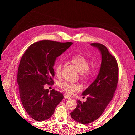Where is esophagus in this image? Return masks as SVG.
Wrapping results in <instances>:
<instances>
[{"instance_id": "obj_1", "label": "esophagus", "mask_w": 135, "mask_h": 135, "mask_svg": "<svg viewBox=\"0 0 135 135\" xmlns=\"http://www.w3.org/2000/svg\"><path fill=\"white\" fill-rule=\"evenodd\" d=\"M64 97L65 99H70V97L69 95H66V94H65V95H64Z\"/></svg>"}]
</instances>
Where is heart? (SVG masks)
<instances>
[{"mask_svg":"<svg viewBox=\"0 0 135 135\" xmlns=\"http://www.w3.org/2000/svg\"><path fill=\"white\" fill-rule=\"evenodd\" d=\"M71 61L75 65L81 76L87 78H89L92 75L93 70L89 69V61L84 56L81 55L75 56L71 59ZM62 67L63 64L61 61L57 63L56 65L55 71L57 76L61 75ZM60 87L64 91L68 94H70V95L74 93L75 91L78 90L80 88L78 84L69 82V81H64V82L60 83Z\"/></svg>","mask_w":135,"mask_h":135,"instance_id":"obj_1","label":"heart"}]
</instances>
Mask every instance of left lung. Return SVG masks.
Returning a JSON list of instances; mask_svg holds the SVG:
<instances>
[{
  "label": "left lung",
  "mask_w": 135,
  "mask_h": 135,
  "mask_svg": "<svg viewBox=\"0 0 135 135\" xmlns=\"http://www.w3.org/2000/svg\"><path fill=\"white\" fill-rule=\"evenodd\" d=\"M99 50L101 54V64L96 79L82 93L88 96L87 101H77V106L70 113L74 120L87 124L97 119L103 113L112 100L118 81V65L115 57L110 54L104 45L91 43Z\"/></svg>",
  "instance_id": "obj_1"
}]
</instances>
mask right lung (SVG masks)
<instances>
[{"mask_svg":"<svg viewBox=\"0 0 135 135\" xmlns=\"http://www.w3.org/2000/svg\"><path fill=\"white\" fill-rule=\"evenodd\" d=\"M72 44L41 40L30 45L20 61L17 72L20 99L25 111L36 121L51 118L64 99L62 93L55 89L49 92L44 86L54 84L56 59Z\"/></svg>","mask_w":135,"mask_h":135,"instance_id":"add662e5","label":"right lung"}]
</instances>
